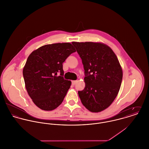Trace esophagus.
I'll use <instances>...</instances> for the list:
<instances>
[{
	"label": "esophagus",
	"instance_id": "obj_1",
	"mask_svg": "<svg viewBox=\"0 0 149 149\" xmlns=\"http://www.w3.org/2000/svg\"><path fill=\"white\" fill-rule=\"evenodd\" d=\"M76 82H77L76 80H73V81H72V84L73 86H74V85L76 84Z\"/></svg>",
	"mask_w": 149,
	"mask_h": 149
}]
</instances>
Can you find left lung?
I'll return each instance as SVG.
<instances>
[{"instance_id": "1", "label": "left lung", "mask_w": 149, "mask_h": 149, "mask_svg": "<svg viewBox=\"0 0 149 149\" xmlns=\"http://www.w3.org/2000/svg\"><path fill=\"white\" fill-rule=\"evenodd\" d=\"M85 70V88L78 91L82 104L98 113L107 109L116 98L122 82L123 70L111 49L99 42H72Z\"/></svg>"}]
</instances>
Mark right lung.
I'll return each mask as SVG.
<instances>
[{
    "label": "right lung",
    "mask_w": 149,
    "mask_h": 149,
    "mask_svg": "<svg viewBox=\"0 0 149 149\" xmlns=\"http://www.w3.org/2000/svg\"><path fill=\"white\" fill-rule=\"evenodd\" d=\"M74 52L71 43H59L43 46L29 55L23 76L28 94L39 108L52 110L63 102L72 83L63 77L62 63Z\"/></svg>",
    "instance_id": "obj_1"
}]
</instances>
